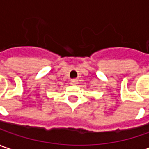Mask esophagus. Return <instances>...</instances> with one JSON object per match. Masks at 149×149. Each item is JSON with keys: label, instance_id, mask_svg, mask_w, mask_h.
Returning a JSON list of instances; mask_svg holds the SVG:
<instances>
[{"label": "esophagus", "instance_id": "1", "mask_svg": "<svg viewBox=\"0 0 149 149\" xmlns=\"http://www.w3.org/2000/svg\"><path fill=\"white\" fill-rule=\"evenodd\" d=\"M77 80H72V85H75V84H77Z\"/></svg>", "mask_w": 149, "mask_h": 149}]
</instances>
